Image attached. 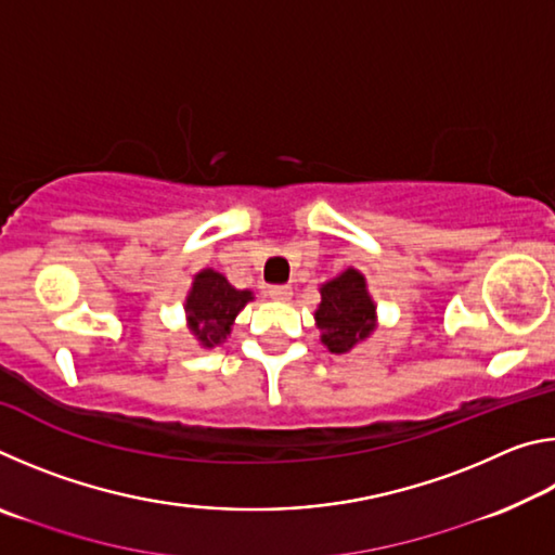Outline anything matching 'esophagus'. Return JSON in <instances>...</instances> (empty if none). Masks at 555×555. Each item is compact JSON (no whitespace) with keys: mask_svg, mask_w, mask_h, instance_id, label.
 <instances>
[{"mask_svg":"<svg viewBox=\"0 0 555 555\" xmlns=\"http://www.w3.org/2000/svg\"><path fill=\"white\" fill-rule=\"evenodd\" d=\"M267 294L274 300H288L291 296H294V291H291V286H269Z\"/></svg>","mask_w":555,"mask_h":555,"instance_id":"esophagus-1","label":"esophagus"}]
</instances>
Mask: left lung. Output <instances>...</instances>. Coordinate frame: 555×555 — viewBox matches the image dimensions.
<instances>
[{"label": "left lung", "mask_w": 555, "mask_h": 555, "mask_svg": "<svg viewBox=\"0 0 555 555\" xmlns=\"http://www.w3.org/2000/svg\"><path fill=\"white\" fill-rule=\"evenodd\" d=\"M327 350L343 354L374 331V304L360 271L347 269L321 288L315 311Z\"/></svg>", "instance_id": "obj_1"}]
</instances>
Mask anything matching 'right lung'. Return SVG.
I'll return each instance as SVG.
<instances>
[{
  "instance_id": "add662e5",
  "label": "right lung",
  "mask_w": 555,
  "mask_h": 555,
  "mask_svg": "<svg viewBox=\"0 0 555 555\" xmlns=\"http://www.w3.org/2000/svg\"><path fill=\"white\" fill-rule=\"evenodd\" d=\"M247 300H251V291H237L212 269L201 271L185 298L191 331L205 347L220 345L230 335L234 315L247 306Z\"/></svg>"
}]
</instances>
